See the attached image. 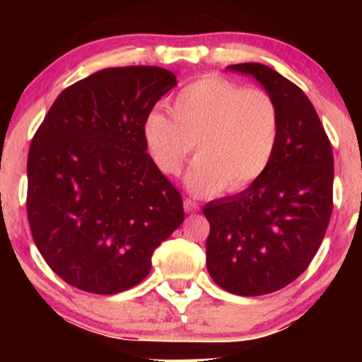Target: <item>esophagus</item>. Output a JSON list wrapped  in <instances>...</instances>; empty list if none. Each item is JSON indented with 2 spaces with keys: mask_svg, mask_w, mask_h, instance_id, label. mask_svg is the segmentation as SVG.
Returning <instances> with one entry per match:
<instances>
[{
  "mask_svg": "<svg viewBox=\"0 0 362 362\" xmlns=\"http://www.w3.org/2000/svg\"><path fill=\"white\" fill-rule=\"evenodd\" d=\"M184 209H185V213H197L199 204L195 201H192V199H185V201H184Z\"/></svg>",
  "mask_w": 362,
  "mask_h": 362,
  "instance_id": "esophagus-1",
  "label": "esophagus"
}]
</instances>
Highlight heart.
Segmentation results:
<instances>
[{"label": "heart", "instance_id": "b5f03b06", "mask_svg": "<svg viewBox=\"0 0 362 362\" xmlns=\"http://www.w3.org/2000/svg\"><path fill=\"white\" fill-rule=\"evenodd\" d=\"M170 117L144 120L149 156L165 175H178L197 144L187 175L194 194L211 195L253 184L271 167L281 136L277 103L265 90L245 88L219 76L199 78L177 93Z\"/></svg>", "mask_w": 362, "mask_h": 362}]
</instances>
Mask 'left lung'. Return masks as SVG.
I'll use <instances>...</instances> for the list:
<instances>
[{
  "mask_svg": "<svg viewBox=\"0 0 362 362\" xmlns=\"http://www.w3.org/2000/svg\"><path fill=\"white\" fill-rule=\"evenodd\" d=\"M226 69L253 76L271 93L281 136L259 180L202 209L211 224L206 264L228 293L262 296L298 279L318 252L332 216L334 153L300 86L259 62Z\"/></svg>",
  "mask_w": 362,
  "mask_h": 362,
  "instance_id": "1",
  "label": "left lung"
}]
</instances>
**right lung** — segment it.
<instances>
[{
	"instance_id": "obj_1",
	"label": "right lung",
	"mask_w": 362,
	"mask_h": 362,
	"mask_svg": "<svg viewBox=\"0 0 362 362\" xmlns=\"http://www.w3.org/2000/svg\"><path fill=\"white\" fill-rule=\"evenodd\" d=\"M175 85V74L158 66L102 69L61 91L37 129L28 224L40 255L73 288H134L184 221L182 195L146 153L143 132Z\"/></svg>"
}]
</instances>
